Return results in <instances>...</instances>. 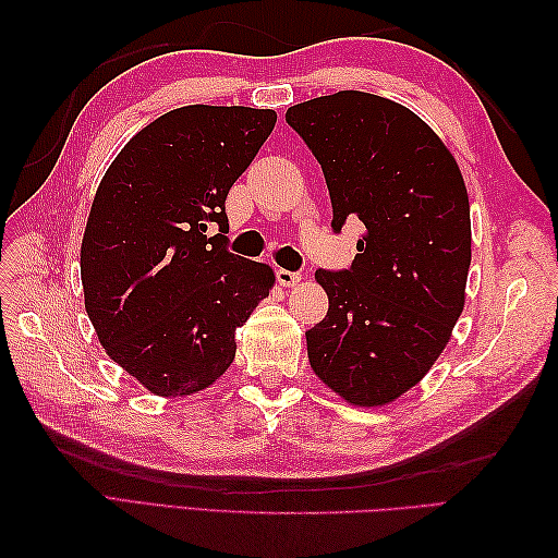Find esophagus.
<instances>
[{
	"label": "esophagus",
	"mask_w": 558,
	"mask_h": 558,
	"mask_svg": "<svg viewBox=\"0 0 558 558\" xmlns=\"http://www.w3.org/2000/svg\"><path fill=\"white\" fill-rule=\"evenodd\" d=\"M276 276H278V282L282 288H294V286H300V282H302V272H292V270H286V268H278Z\"/></svg>",
	"instance_id": "34e87169"
}]
</instances>
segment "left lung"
Here are the masks:
<instances>
[{
    "label": "left lung",
    "mask_w": 558,
    "mask_h": 558,
    "mask_svg": "<svg viewBox=\"0 0 558 558\" xmlns=\"http://www.w3.org/2000/svg\"><path fill=\"white\" fill-rule=\"evenodd\" d=\"M286 117L322 165L333 230L364 222L350 270H316L328 314L306 330L310 364L350 405L384 408L432 369L465 306V182L434 129L400 102L338 90Z\"/></svg>",
    "instance_id": "left-lung-1"
}]
</instances>
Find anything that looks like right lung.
I'll list each match as a JSON object with an SVG mask.
<instances>
[{
	"label": "right lung",
	"instance_id": "obj_1",
	"mask_svg": "<svg viewBox=\"0 0 558 558\" xmlns=\"http://www.w3.org/2000/svg\"><path fill=\"white\" fill-rule=\"evenodd\" d=\"M278 114L186 105L141 129L100 180L81 242L83 302L100 345L160 398L213 386L234 330L276 286L225 248V198ZM216 221L222 235L205 232Z\"/></svg>",
	"mask_w": 558,
	"mask_h": 558
}]
</instances>
